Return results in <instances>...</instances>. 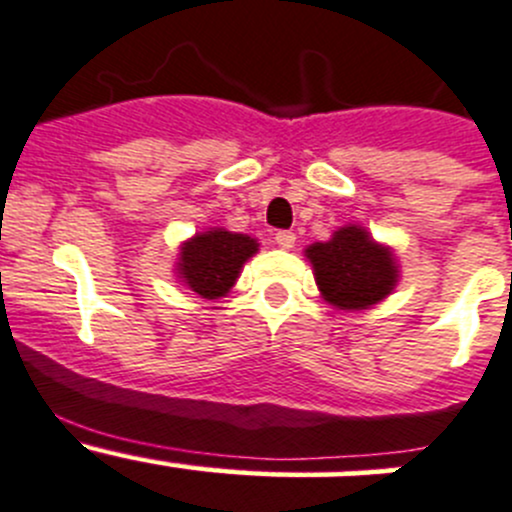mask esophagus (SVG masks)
<instances>
[{
	"label": "esophagus",
	"mask_w": 512,
	"mask_h": 512,
	"mask_svg": "<svg viewBox=\"0 0 512 512\" xmlns=\"http://www.w3.org/2000/svg\"><path fill=\"white\" fill-rule=\"evenodd\" d=\"M273 239H276L278 249H283V251H288V249H293V246H296V236H293V231H278Z\"/></svg>",
	"instance_id": "obj_1"
}]
</instances>
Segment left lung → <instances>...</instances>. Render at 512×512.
Segmentation results:
<instances>
[{
    "instance_id": "left-lung-1",
    "label": "left lung",
    "mask_w": 512,
    "mask_h": 512,
    "mask_svg": "<svg viewBox=\"0 0 512 512\" xmlns=\"http://www.w3.org/2000/svg\"><path fill=\"white\" fill-rule=\"evenodd\" d=\"M306 258L313 266L318 291L341 311L376 306L398 283V263L388 246L371 239L363 226L348 224L331 241L311 244Z\"/></svg>"
}]
</instances>
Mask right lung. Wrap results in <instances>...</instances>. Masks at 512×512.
I'll use <instances>...</instances> for the list:
<instances>
[{"mask_svg": "<svg viewBox=\"0 0 512 512\" xmlns=\"http://www.w3.org/2000/svg\"><path fill=\"white\" fill-rule=\"evenodd\" d=\"M258 251V241L226 229H209L184 241L176 261V276L201 298L226 296L241 268Z\"/></svg>", "mask_w": 512, "mask_h": 512, "instance_id": "add662e5", "label": "right lung"}]
</instances>
